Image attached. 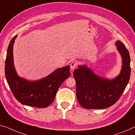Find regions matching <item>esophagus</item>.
I'll return each mask as SVG.
<instances>
[{
  "label": "esophagus",
  "mask_w": 135,
  "mask_h": 135,
  "mask_svg": "<svg viewBox=\"0 0 135 135\" xmlns=\"http://www.w3.org/2000/svg\"><path fill=\"white\" fill-rule=\"evenodd\" d=\"M77 65H78V64H77L76 62L73 61L71 62V63L70 64V68H71V70H73L76 68Z\"/></svg>",
  "instance_id": "1"
}]
</instances>
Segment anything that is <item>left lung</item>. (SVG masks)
<instances>
[{
	"instance_id": "1",
	"label": "left lung",
	"mask_w": 135,
	"mask_h": 135,
	"mask_svg": "<svg viewBox=\"0 0 135 135\" xmlns=\"http://www.w3.org/2000/svg\"><path fill=\"white\" fill-rule=\"evenodd\" d=\"M123 58L121 73L113 80L100 78L85 65L79 66L73 76L76 83V96L83 108L91 109L107 108L114 104L125 90L131 69L129 51L123 42L115 43Z\"/></svg>"
}]
</instances>
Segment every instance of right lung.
<instances>
[{
    "mask_svg": "<svg viewBox=\"0 0 135 135\" xmlns=\"http://www.w3.org/2000/svg\"><path fill=\"white\" fill-rule=\"evenodd\" d=\"M17 36L11 40L6 55L5 71L6 80L15 98L21 104L38 108H47L53 102L57 89L70 76V67L55 70L37 81L30 82L18 77L13 63V45Z\"/></svg>",
    "mask_w": 135,
    "mask_h": 135,
    "instance_id": "add662e5",
    "label": "right lung"
}]
</instances>
